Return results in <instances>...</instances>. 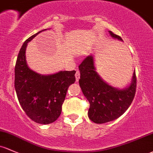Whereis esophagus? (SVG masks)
Listing matches in <instances>:
<instances>
[{"instance_id": "34e87169", "label": "esophagus", "mask_w": 153, "mask_h": 153, "mask_svg": "<svg viewBox=\"0 0 153 153\" xmlns=\"http://www.w3.org/2000/svg\"><path fill=\"white\" fill-rule=\"evenodd\" d=\"M75 77H76V82H78L79 79L80 78V72L79 71H77L76 74H75Z\"/></svg>"}]
</instances>
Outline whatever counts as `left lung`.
I'll list each match as a JSON object with an SVG mask.
<instances>
[{"label":"left lung","mask_w":153,"mask_h":153,"mask_svg":"<svg viewBox=\"0 0 153 153\" xmlns=\"http://www.w3.org/2000/svg\"><path fill=\"white\" fill-rule=\"evenodd\" d=\"M114 39L120 36L109 31ZM80 88L90 103L88 117L95 123H106L120 117L132 103L136 93V78L134 71L129 86L118 89L107 84L97 73L94 58L89 55L79 65Z\"/></svg>","instance_id":"left-lung-1"}]
</instances>
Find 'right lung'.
Listing matches in <instances>:
<instances>
[{"label":"right lung","mask_w":153,"mask_h":153,"mask_svg":"<svg viewBox=\"0 0 153 153\" xmlns=\"http://www.w3.org/2000/svg\"><path fill=\"white\" fill-rule=\"evenodd\" d=\"M44 30L46 29L34 34L22 44L14 69V88L25 114L34 122L46 125L55 122L61 114L68 87L76 81V71L42 75L29 68L25 57L27 43Z\"/></svg>","instance_id":"right-lung-1"}]
</instances>
